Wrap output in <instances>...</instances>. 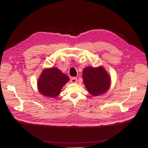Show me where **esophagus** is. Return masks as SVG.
I'll return each mask as SVG.
<instances>
[{
    "mask_svg": "<svg viewBox=\"0 0 148 148\" xmlns=\"http://www.w3.org/2000/svg\"><path fill=\"white\" fill-rule=\"evenodd\" d=\"M70 82H71V83H77V78H75V77L72 78L71 79V80H70Z\"/></svg>",
    "mask_w": 148,
    "mask_h": 148,
    "instance_id": "esophagus-1",
    "label": "esophagus"
}]
</instances>
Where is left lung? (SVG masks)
Returning <instances> with one entry per match:
<instances>
[{"mask_svg": "<svg viewBox=\"0 0 148 148\" xmlns=\"http://www.w3.org/2000/svg\"><path fill=\"white\" fill-rule=\"evenodd\" d=\"M83 79L88 92L94 96L105 93L110 86V77L103 66H88L83 71Z\"/></svg>", "mask_w": 148, "mask_h": 148, "instance_id": "left-lung-1", "label": "left lung"}]
</instances>
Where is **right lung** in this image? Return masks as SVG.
I'll return each mask as SVG.
<instances>
[{
  "label": "right lung",
  "mask_w": 148,
  "mask_h": 148,
  "mask_svg": "<svg viewBox=\"0 0 148 148\" xmlns=\"http://www.w3.org/2000/svg\"><path fill=\"white\" fill-rule=\"evenodd\" d=\"M69 81L68 76L57 67L46 69L38 79V91L44 96L54 98L59 96L62 88Z\"/></svg>",
  "instance_id": "obj_1"
}]
</instances>
